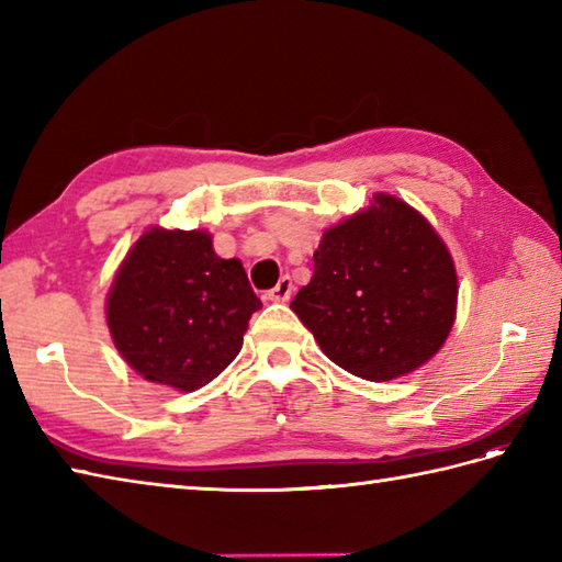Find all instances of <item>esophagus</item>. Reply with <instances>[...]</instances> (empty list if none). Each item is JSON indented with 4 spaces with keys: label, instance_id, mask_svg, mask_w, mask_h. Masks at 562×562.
Wrapping results in <instances>:
<instances>
[{
    "label": "esophagus",
    "instance_id": "obj_1",
    "mask_svg": "<svg viewBox=\"0 0 562 562\" xmlns=\"http://www.w3.org/2000/svg\"><path fill=\"white\" fill-rule=\"evenodd\" d=\"M294 292V284H292V278L290 274H282V278L278 280V284L268 292V300L272 302H290V296Z\"/></svg>",
    "mask_w": 562,
    "mask_h": 562
}]
</instances>
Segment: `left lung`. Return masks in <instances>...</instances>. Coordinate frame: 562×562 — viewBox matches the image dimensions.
<instances>
[{
  "instance_id": "obj_1",
  "label": "left lung",
  "mask_w": 562,
  "mask_h": 562,
  "mask_svg": "<svg viewBox=\"0 0 562 562\" xmlns=\"http://www.w3.org/2000/svg\"><path fill=\"white\" fill-rule=\"evenodd\" d=\"M457 300V268L435 226L401 198L376 193L321 236L312 282L292 312L330 362L391 381L439 352Z\"/></svg>"
}]
</instances>
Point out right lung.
<instances>
[{
  "mask_svg": "<svg viewBox=\"0 0 562 562\" xmlns=\"http://www.w3.org/2000/svg\"><path fill=\"white\" fill-rule=\"evenodd\" d=\"M260 306L241 260L214 254L210 232L149 226L115 272L105 324L139 376L190 393L234 362Z\"/></svg>",
  "mask_w": 562,
  "mask_h": 562,
  "instance_id": "1",
  "label": "right lung"
}]
</instances>
